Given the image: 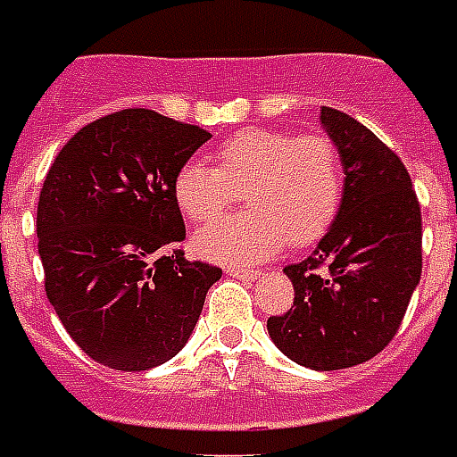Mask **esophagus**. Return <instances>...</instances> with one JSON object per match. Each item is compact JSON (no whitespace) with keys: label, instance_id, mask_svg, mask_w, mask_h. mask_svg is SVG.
Returning a JSON list of instances; mask_svg holds the SVG:
<instances>
[{"label":"esophagus","instance_id":"34e87169","mask_svg":"<svg viewBox=\"0 0 457 457\" xmlns=\"http://www.w3.org/2000/svg\"><path fill=\"white\" fill-rule=\"evenodd\" d=\"M226 273L236 275V278H251V280H258L261 278V270H248V268H238V265H226Z\"/></svg>","mask_w":457,"mask_h":457}]
</instances>
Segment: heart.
I'll return each instance as SVG.
<instances>
[{"instance_id":"b5f03b06","label":"heart","mask_w":457,"mask_h":457,"mask_svg":"<svg viewBox=\"0 0 457 457\" xmlns=\"http://www.w3.org/2000/svg\"><path fill=\"white\" fill-rule=\"evenodd\" d=\"M174 202L189 221H209L244 192L245 209L209 223L194 236L204 258L251 265L286 244H317L342 206V164L322 135H293L251 128L216 150V167L187 162L174 177Z\"/></svg>"}]
</instances>
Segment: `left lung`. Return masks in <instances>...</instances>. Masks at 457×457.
<instances>
[{
    "mask_svg": "<svg viewBox=\"0 0 457 457\" xmlns=\"http://www.w3.org/2000/svg\"><path fill=\"white\" fill-rule=\"evenodd\" d=\"M345 194L337 219L303 263L283 268L295 287L268 335L286 357L335 371L377 357L406 315L420 280V206L403 162L347 112L322 108Z\"/></svg>",
    "mask_w": 457,
    "mask_h": 457,
    "instance_id": "obj_1",
    "label": "left lung"
}]
</instances>
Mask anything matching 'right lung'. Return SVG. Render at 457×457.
<instances>
[{
  "mask_svg": "<svg viewBox=\"0 0 457 457\" xmlns=\"http://www.w3.org/2000/svg\"><path fill=\"white\" fill-rule=\"evenodd\" d=\"M212 135L130 108L79 130L38 196L44 286L90 359L120 371L170 361L192 337L221 268L187 261L174 177Z\"/></svg>",
  "mask_w": 457,
  "mask_h": 457,
  "instance_id": "1",
  "label": "right lung"
}]
</instances>
